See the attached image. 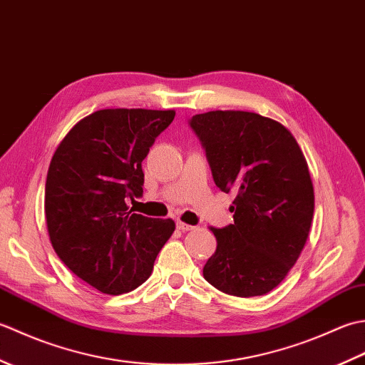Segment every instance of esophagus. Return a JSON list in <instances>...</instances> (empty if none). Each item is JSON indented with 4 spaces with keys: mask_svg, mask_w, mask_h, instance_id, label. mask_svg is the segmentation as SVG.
<instances>
[{
    "mask_svg": "<svg viewBox=\"0 0 365 365\" xmlns=\"http://www.w3.org/2000/svg\"><path fill=\"white\" fill-rule=\"evenodd\" d=\"M177 229L182 230V232H188V230H192L195 227L190 226V224H187V222H183V221H177Z\"/></svg>",
    "mask_w": 365,
    "mask_h": 365,
    "instance_id": "obj_1",
    "label": "esophagus"
}]
</instances>
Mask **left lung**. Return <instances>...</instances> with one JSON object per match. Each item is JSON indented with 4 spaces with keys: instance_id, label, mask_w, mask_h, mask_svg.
Segmentation results:
<instances>
[{
    "instance_id": "left-lung-1",
    "label": "left lung",
    "mask_w": 365,
    "mask_h": 365,
    "mask_svg": "<svg viewBox=\"0 0 365 365\" xmlns=\"http://www.w3.org/2000/svg\"><path fill=\"white\" fill-rule=\"evenodd\" d=\"M213 180L235 191L234 224L210 227L216 251L204 267L215 289L260 297L284 281L311 230L314 187L297 139L282 123L247 111L192 115Z\"/></svg>"
}]
</instances>
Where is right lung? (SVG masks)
I'll use <instances>...</instances> for the list:
<instances>
[{"label":"right lung","instance_id":"obj_1","mask_svg":"<svg viewBox=\"0 0 365 365\" xmlns=\"http://www.w3.org/2000/svg\"><path fill=\"white\" fill-rule=\"evenodd\" d=\"M175 111L115 108L81 119L54 152L45 183V220L54 252L106 294L135 290L173 235V220L131 213L143 196L141 163Z\"/></svg>","mask_w":365,"mask_h":365}]
</instances>
